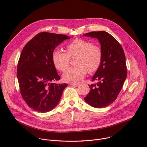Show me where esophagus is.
Segmentation results:
<instances>
[{
    "mask_svg": "<svg viewBox=\"0 0 147 147\" xmlns=\"http://www.w3.org/2000/svg\"><path fill=\"white\" fill-rule=\"evenodd\" d=\"M80 85V84H71V85L74 86H76V87Z\"/></svg>",
    "mask_w": 147,
    "mask_h": 147,
    "instance_id": "esophagus-1",
    "label": "esophagus"
}]
</instances>
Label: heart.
Returning a JSON list of instances; mask_svg holds the SVG:
<instances>
[{"label":"heart","instance_id":"obj_1","mask_svg":"<svg viewBox=\"0 0 147 147\" xmlns=\"http://www.w3.org/2000/svg\"><path fill=\"white\" fill-rule=\"evenodd\" d=\"M67 52L57 50L54 51L52 59L55 67L65 71L69 67L70 57L78 56L77 67L69 69L63 75L65 82L77 83L81 81L87 71L90 73L98 69L102 61V51L98 46L93 45L88 41L75 38L66 45Z\"/></svg>","mask_w":147,"mask_h":147}]
</instances>
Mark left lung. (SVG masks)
<instances>
[{
  "label": "left lung",
  "mask_w": 147,
  "mask_h": 147,
  "mask_svg": "<svg viewBox=\"0 0 147 147\" xmlns=\"http://www.w3.org/2000/svg\"><path fill=\"white\" fill-rule=\"evenodd\" d=\"M82 36L97 38L102 51V61L92 78L96 84L89 85L90 91L84 99L93 107L100 109L113 103L127 77L125 55L118 41L105 31L92 32Z\"/></svg>",
  "instance_id": "left-lung-1"
}]
</instances>
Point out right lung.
Instances as JSON below:
<instances>
[{"label":"right lung","mask_w":147,"mask_h":147,"mask_svg":"<svg viewBox=\"0 0 147 147\" xmlns=\"http://www.w3.org/2000/svg\"><path fill=\"white\" fill-rule=\"evenodd\" d=\"M70 37L41 32L23 48L17 66V78L23 99L32 109L47 113L59 103L67 84H55L58 75L52 55L55 48Z\"/></svg>","instance_id":"add662e5"}]
</instances>
